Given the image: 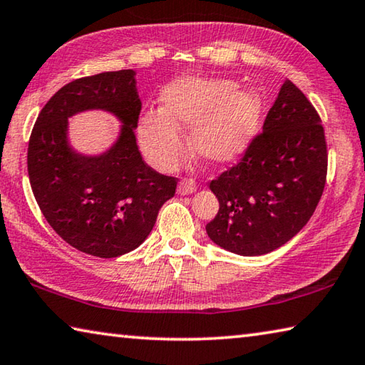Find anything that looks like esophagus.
<instances>
[{"instance_id":"34e87169","label":"esophagus","mask_w":365,"mask_h":365,"mask_svg":"<svg viewBox=\"0 0 365 365\" xmlns=\"http://www.w3.org/2000/svg\"><path fill=\"white\" fill-rule=\"evenodd\" d=\"M196 191V182L193 178H182L180 183L177 187V193L178 195H191Z\"/></svg>"}]
</instances>
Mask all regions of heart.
<instances>
[{"mask_svg":"<svg viewBox=\"0 0 365 365\" xmlns=\"http://www.w3.org/2000/svg\"><path fill=\"white\" fill-rule=\"evenodd\" d=\"M261 98L237 90L232 80L183 77L160 93V109L138 119V140L146 159L160 170L175 168L185 143L180 128H191V148L209 164L242 156L261 119Z\"/></svg>","mask_w":365,"mask_h":365,"instance_id":"obj_1","label":"heart"}]
</instances>
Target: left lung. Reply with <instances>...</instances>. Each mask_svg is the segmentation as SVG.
I'll use <instances>...</instances> for the list:
<instances>
[{
  "label": "left lung",
  "instance_id": "obj_1",
  "mask_svg": "<svg viewBox=\"0 0 365 365\" xmlns=\"http://www.w3.org/2000/svg\"><path fill=\"white\" fill-rule=\"evenodd\" d=\"M325 178L322 120L298 86L285 80L242 160L209 183L219 200V212L206 225L209 238L240 256L280 248L311 219Z\"/></svg>",
  "mask_w": 365,
  "mask_h": 365
}]
</instances>
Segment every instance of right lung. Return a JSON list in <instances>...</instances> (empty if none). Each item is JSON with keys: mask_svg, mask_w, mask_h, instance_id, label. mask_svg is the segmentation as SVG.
<instances>
[{"mask_svg": "<svg viewBox=\"0 0 365 365\" xmlns=\"http://www.w3.org/2000/svg\"><path fill=\"white\" fill-rule=\"evenodd\" d=\"M100 108L123 123L116 143L98 157L71 150L68 117ZM141 101L135 71L77 78L51 96L30 135L27 169L36 202L66 243L96 257H117L145 242L177 178L148 165L137 146Z\"/></svg>", "mask_w": 365, "mask_h": 365, "instance_id": "1", "label": "right lung"}]
</instances>
